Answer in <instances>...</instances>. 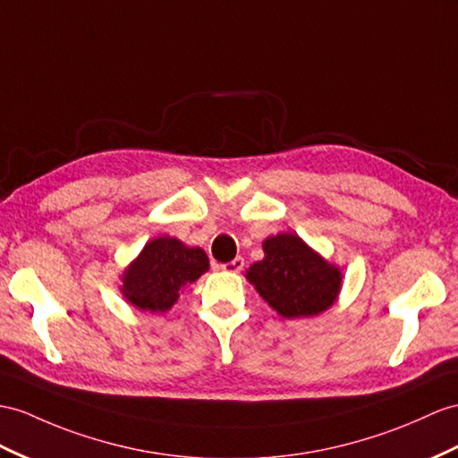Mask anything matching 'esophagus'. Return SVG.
Instances as JSON below:
<instances>
[{
    "label": "esophagus",
    "instance_id": "esophagus-1",
    "mask_svg": "<svg viewBox=\"0 0 458 458\" xmlns=\"http://www.w3.org/2000/svg\"><path fill=\"white\" fill-rule=\"evenodd\" d=\"M242 266H244V259H241V256H237L235 260H231V262H225V264H221L219 267L223 272H229V274H237V272H241L242 270Z\"/></svg>",
    "mask_w": 458,
    "mask_h": 458
}]
</instances>
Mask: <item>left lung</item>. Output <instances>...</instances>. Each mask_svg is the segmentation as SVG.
<instances>
[{
  "instance_id": "left-lung-1",
  "label": "left lung",
  "mask_w": 458,
  "mask_h": 458,
  "mask_svg": "<svg viewBox=\"0 0 458 458\" xmlns=\"http://www.w3.org/2000/svg\"><path fill=\"white\" fill-rule=\"evenodd\" d=\"M264 259L250 264L244 277L284 318H307L325 313L342 292L338 264L310 249L297 233H277L264 239Z\"/></svg>"
}]
</instances>
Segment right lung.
<instances>
[{"mask_svg": "<svg viewBox=\"0 0 458 458\" xmlns=\"http://www.w3.org/2000/svg\"><path fill=\"white\" fill-rule=\"evenodd\" d=\"M209 270L204 249L188 247L176 237H155L120 276V293L138 310L166 313L184 287Z\"/></svg>", "mask_w": 458, "mask_h": 458, "instance_id": "right-lung-1", "label": "right lung"}]
</instances>
